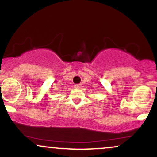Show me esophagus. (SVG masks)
Listing matches in <instances>:
<instances>
[{
    "instance_id": "esophagus-1",
    "label": "esophagus",
    "mask_w": 157,
    "mask_h": 157,
    "mask_svg": "<svg viewBox=\"0 0 157 157\" xmlns=\"http://www.w3.org/2000/svg\"><path fill=\"white\" fill-rule=\"evenodd\" d=\"M81 87H82V85L81 84H77L75 86V88H76V89H80Z\"/></svg>"
}]
</instances>
